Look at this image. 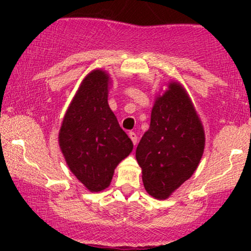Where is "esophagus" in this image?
<instances>
[{
    "instance_id": "34e87169",
    "label": "esophagus",
    "mask_w": 251,
    "mask_h": 251,
    "mask_svg": "<svg viewBox=\"0 0 251 251\" xmlns=\"http://www.w3.org/2000/svg\"><path fill=\"white\" fill-rule=\"evenodd\" d=\"M128 137L131 138V140H132V143H133V145H137V142H138V137H137V134H135L134 132H129V133H128Z\"/></svg>"
}]
</instances>
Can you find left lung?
<instances>
[{
  "mask_svg": "<svg viewBox=\"0 0 251 251\" xmlns=\"http://www.w3.org/2000/svg\"><path fill=\"white\" fill-rule=\"evenodd\" d=\"M204 144L203 126L185 89L170 83L155 100L150 128L135 151L146 191L157 200L168 198L194 175Z\"/></svg>",
  "mask_w": 251,
  "mask_h": 251,
  "instance_id": "left-lung-1",
  "label": "left lung"
}]
</instances>
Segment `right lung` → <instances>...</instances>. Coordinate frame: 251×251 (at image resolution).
Instances as JSON below:
<instances>
[{"instance_id":"1","label":"right lung","mask_w":251,"mask_h":251,"mask_svg":"<svg viewBox=\"0 0 251 251\" xmlns=\"http://www.w3.org/2000/svg\"><path fill=\"white\" fill-rule=\"evenodd\" d=\"M107 94L108 74L91 72L66 112L59 133L70 170L92 192L107 188L114 169L133 149L109 108Z\"/></svg>"}]
</instances>
